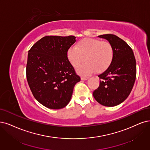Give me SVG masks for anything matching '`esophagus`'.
I'll return each instance as SVG.
<instances>
[{"mask_svg":"<svg viewBox=\"0 0 150 150\" xmlns=\"http://www.w3.org/2000/svg\"><path fill=\"white\" fill-rule=\"evenodd\" d=\"M81 79L82 80H86L88 79V76H81Z\"/></svg>","mask_w":150,"mask_h":150,"instance_id":"1","label":"esophagus"}]
</instances>
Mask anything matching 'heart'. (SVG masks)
<instances>
[{
    "instance_id": "1",
    "label": "heart",
    "mask_w": 150,
    "mask_h": 150,
    "mask_svg": "<svg viewBox=\"0 0 150 150\" xmlns=\"http://www.w3.org/2000/svg\"><path fill=\"white\" fill-rule=\"evenodd\" d=\"M67 55L74 68L79 67L86 61V63L79 69L83 74L102 73L108 69L114 57V49L108 41L95 38L81 39L76 46L69 47Z\"/></svg>"
}]
</instances>
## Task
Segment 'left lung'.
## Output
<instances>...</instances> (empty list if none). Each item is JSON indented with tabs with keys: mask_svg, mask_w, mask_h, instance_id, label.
Returning <instances> with one entry per match:
<instances>
[{
	"mask_svg": "<svg viewBox=\"0 0 150 150\" xmlns=\"http://www.w3.org/2000/svg\"><path fill=\"white\" fill-rule=\"evenodd\" d=\"M107 40L114 49L113 60L108 69L99 75V86L93 91L96 100L112 107L129 96L136 79V61L132 48L118 36L111 34L98 36Z\"/></svg>",
	"mask_w": 150,
	"mask_h": 150,
	"instance_id": "1",
	"label": "left lung"
}]
</instances>
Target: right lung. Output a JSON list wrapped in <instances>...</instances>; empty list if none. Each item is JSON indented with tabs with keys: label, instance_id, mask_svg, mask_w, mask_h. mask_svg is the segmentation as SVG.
I'll return each instance as SVG.
<instances>
[{
	"label": "right lung",
	"instance_id": "add662e5",
	"mask_svg": "<svg viewBox=\"0 0 150 150\" xmlns=\"http://www.w3.org/2000/svg\"><path fill=\"white\" fill-rule=\"evenodd\" d=\"M74 36H46L29 50L26 79L33 95L45 107L59 109L70 102L74 86L80 81L67 55Z\"/></svg>",
	"mask_w": 150,
	"mask_h": 150
}]
</instances>
